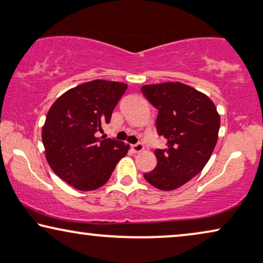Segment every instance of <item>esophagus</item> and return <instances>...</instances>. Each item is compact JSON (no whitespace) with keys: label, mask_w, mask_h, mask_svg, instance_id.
<instances>
[{"label":"esophagus","mask_w":263,"mask_h":263,"mask_svg":"<svg viewBox=\"0 0 263 263\" xmlns=\"http://www.w3.org/2000/svg\"><path fill=\"white\" fill-rule=\"evenodd\" d=\"M143 144L142 143H136V144H133L132 146V149L134 151V153H140V152L143 151Z\"/></svg>","instance_id":"esophagus-1"}]
</instances>
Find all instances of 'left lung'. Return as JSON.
<instances>
[{
	"label": "left lung",
	"instance_id": "8db88e82",
	"mask_svg": "<svg viewBox=\"0 0 263 263\" xmlns=\"http://www.w3.org/2000/svg\"><path fill=\"white\" fill-rule=\"evenodd\" d=\"M141 91L159 110L157 130L167 140L155 149L157 167L146 180L162 191H172L201 172L218 139L220 117L206 95L182 83L144 85Z\"/></svg>",
	"mask_w": 263,
	"mask_h": 263
}]
</instances>
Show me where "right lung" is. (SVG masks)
<instances>
[{
  "mask_svg": "<svg viewBox=\"0 0 263 263\" xmlns=\"http://www.w3.org/2000/svg\"><path fill=\"white\" fill-rule=\"evenodd\" d=\"M127 84L96 79L63 93L48 110L43 143L53 172L79 191H93L109 180L129 146L97 138L109 123Z\"/></svg>",
  "mask_w": 263,
  "mask_h": 263,
  "instance_id": "right-lung-1",
  "label": "right lung"
}]
</instances>
